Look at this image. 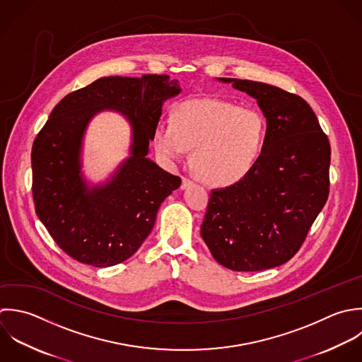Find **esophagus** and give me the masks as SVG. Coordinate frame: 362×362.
<instances>
[{
    "label": "esophagus",
    "mask_w": 362,
    "mask_h": 362,
    "mask_svg": "<svg viewBox=\"0 0 362 362\" xmlns=\"http://www.w3.org/2000/svg\"><path fill=\"white\" fill-rule=\"evenodd\" d=\"M193 185V182L190 180V179H187V177H183V180H182V190H185V189H187L189 186H192Z\"/></svg>",
    "instance_id": "esophagus-1"
}]
</instances>
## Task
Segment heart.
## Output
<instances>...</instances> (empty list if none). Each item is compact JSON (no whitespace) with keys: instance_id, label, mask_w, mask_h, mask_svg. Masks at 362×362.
<instances>
[{"instance_id":"1","label":"heart","mask_w":362,"mask_h":362,"mask_svg":"<svg viewBox=\"0 0 362 362\" xmlns=\"http://www.w3.org/2000/svg\"><path fill=\"white\" fill-rule=\"evenodd\" d=\"M267 139L264 117L252 108L221 98H196L177 104L172 124L153 129V148L166 163H175L193 148L196 175L213 186H230L257 165Z\"/></svg>"}]
</instances>
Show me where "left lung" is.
<instances>
[{"instance_id":"left-lung-1","label":"left lung","mask_w":362,"mask_h":362,"mask_svg":"<svg viewBox=\"0 0 362 362\" xmlns=\"http://www.w3.org/2000/svg\"><path fill=\"white\" fill-rule=\"evenodd\" d=\"M217 80L257 100L267 139L244 179L211 190L200 234L220 265L271 269L299 251L327 202L330 144L302 97L259 81Z\"/></svg>"}]
</instances>
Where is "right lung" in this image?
Masks as SVG:
<instances>
[{"instance_id": "1", "label": "right lung", "mask_w": 362, "mask_h": 362, "mask_svg": "<svg viewBox=\"0 0 362 362\" xmlns=\"http://www.w3.org/2000/svg\"><path fill=\"white\" fill-rule=\"evenodd\" d=\"M180 91L166 74L108 76L67 94L50 112L32 146V193L36 216L73 259L112 267L151 234L160 204L182 183L148 158L163 103ZM104 110L129 121L130 155L94 184L82 170V144L90 119Z\"/></svg>"}]
</instances>
